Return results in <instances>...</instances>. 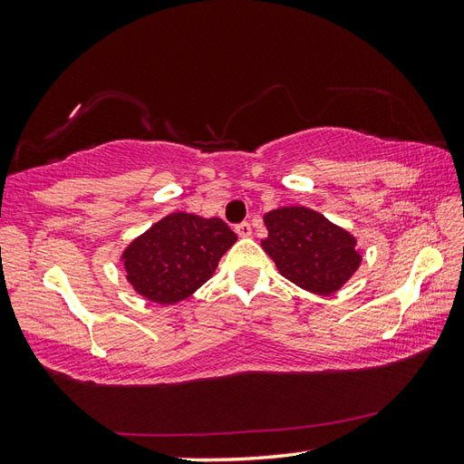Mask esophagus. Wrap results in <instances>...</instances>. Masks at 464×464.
I'll return each mask as SVG.
<instances>
[{
    "label": "esophagus",
    "instance_id": "34e87169",
    "mask_svg": "<svg viewBox=\"0 0 464 464\" xmlns=\"http://www.w3.org/2000/svg\"><path fill=\"white\" fill-rule=\"evenodd\" d=\"M235 231H237L239 237H249V235H251V223L243 221V223H239L237 227H235Z\"/></svg>",
    "mask_w": 464,
    "mask_h": 464
}]
</instances>
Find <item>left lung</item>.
I'll return each instance as SVG.
<instances>
[{"label": "left lung", "instance_id": "obj_1", "mask_svg": "<svg viewBox=\"0 0 464 464\" xmlns=\"http://www.w3.org/2000/svg\"><path fill=\"white\" fill-rule=\"evenodd\" d=\"M265 253L285 279L304 291L331 295L359 269L361 253L349 231L307 207H281L263 217Z\"/></svg>", "mask_w": 464, "mask_h": 464}]
</instances>
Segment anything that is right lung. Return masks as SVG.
I'll list each match as a JSON object with an SVG mask.
<instances>
[{"label": "right lung", "instance_id": "right-lung-1", "mask_svg": "<svg viewBox=\"0 0 464 464\" xmlns=\"http://www.w3.org/2000/svg\"><path fill=\"white\" fill-rule=\"evenodd\" d=\"M237 241L217 217L171 213L133 239L121 255L131 287L145 299L175 304L215 273L225 251Z\"/></svg>", "mask_w": 464, "mask_h": 464}]
</instances>
